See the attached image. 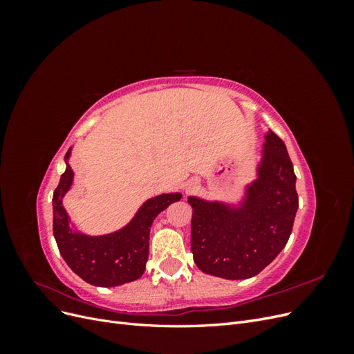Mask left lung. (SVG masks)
<instances>
[{"label": "left lung", "mask_w": 354, "mask_h": 354, "mask_svg": "<svg viewBox=\"0 0 354 354\" xmlns=\"http://www.w3.org/2000/svg\"><path fill=\"white\" fill-rule=\"evenodd\" d=\"M246 194L239 209L189 198L192 252L203 273L248 279L269 266L289 239L298 208L295 173L285 143L273 131L266 134L259 178Z\"/></svg>", "instance_id": "8db88e82"}]
</instances>
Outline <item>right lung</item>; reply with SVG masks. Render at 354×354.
Here are the masks:
<instances>
[{"label": "right lung", "mask_w": 354, "mask_h": 354, "mask_svg": "<svg viewBox=\"0 0 354 354\" xmlns=\"http://www.w3.org/2000/svg\"><path fill=\"white\" fill-rule=\"evenodd\" d=\"M65 155L66 171L53 194V233L63 260L81 279L95 286H118L138 279L146 269L149 233L160 211L181 199V194L159 195L149 199L124 229L104 236H87L72 232L62 199L71 189L73 171Z\"/></svg>", "instance_id": "add662e5"}]
</instances>
